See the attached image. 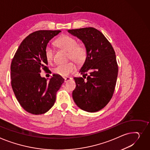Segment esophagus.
Wrapping results in <instances>:
<instances>
[{
  "mask_svg": "<svg viewBox=\"0 0 150 150\" xmlns=\"http://www.w3.org/2000/svg\"><path fill=\"white\" fill-rule=\"evenodd\" d=\"M72 78H70V77H66V78H64V82L65 83H67V81H70L71 80Z\"/></svg>",
  "mask_w": 150,
  "mask_h": 150,
  "instance_id": "1",
  "label": "esophagus"
}]
</instances>
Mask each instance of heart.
I'll list each match as a JSON object with an SVG mask.
<instances>
[{
	"label": "heart",
	"instance_id": "obj_1",
	"mask_svg": "<svg viewBox=\"0 0 150 150\" xmlns=\"http://www.w3.org/2000/svg\"><path fill=\"white\" fill-rule=\"evenodd\" d=\"M55 45L69 52V58L72 59L78 64L84 63L87 58V51L83 45H78L76 40L69 35H63L55 42ZM54 52L52 47L47 46L45 49V57L48 62L53 59ZM76 66L74 62H69L64 64H59L54 69V72L63 77L68 76L74 72Z\"/></svg>",
	"mask_w": 150,
	"mask_h": 150
}]
</instances>
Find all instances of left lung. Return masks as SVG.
<instances>
[{
	"label": "left lung",
	"instance_id": "left-lung-1",
	"mask_svg": "<svg viewBox=\"0 0 150 150\" xmlns=\"http://www.w3.org/2000/svg\"><path fill=\"white\" fill-rule=\"evenodd\" d=\"M67 32L80 40L87 51L79 71L86 79L74 78L76 88L72 92L73 99L83 110L96 112L110 101L115 91L118 73L115 51L103 34L94 28L70 29Z\"/></svg>",
	"mask_w": 150,
	"mask_h": 150
}]
</instances>
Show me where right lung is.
<instances>
[{
  "label": "right lung",
  "instance_id": "1",
  "mask_svg": "<svg viewBox=\"0 0 150 150\" xmlns=\"http://www.w3.org/2000/svg\"><path fill=\"white\" fill-rule=\"evenodd\" d=\"M61 31L40 30L27 36L18 47L11 64V86L18 102L33 115L46 113L54 105L56 93L64 79L57 74L42 77V69L49 71L45 49Z\"/></svg>",
  "mask_w": 150,
  "mask_h": 150
}]
</instances>
